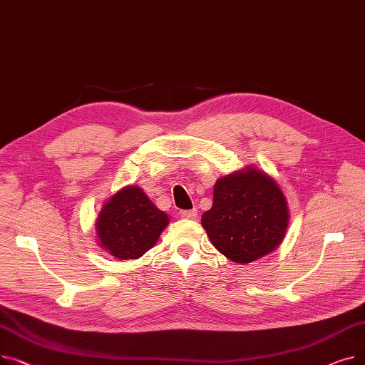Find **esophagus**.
Here are the masks:
<instances>
[{"instance_id":"obj_1","label":"esophagus","mask_w":365,"mask_h":365,"mask_svg":"<svg viewBox=\"0 0 365 365\" xmlns=\"http://www.w3.org/2000/svg\"><path fill=\"white\" fill-rule=\"evenodd\" d=\"M180 217L182 219H195L197 217V210L194 208V210H180Z\"/></svg>"}]
</instances>
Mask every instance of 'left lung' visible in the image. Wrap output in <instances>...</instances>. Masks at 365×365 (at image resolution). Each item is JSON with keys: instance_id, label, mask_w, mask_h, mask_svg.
Wrapping results in <instances>:
<instances>
[{"instance_id": "obj_1", "label": "left lung", "mask_w": 365, "mask_h": 365, "mask_svg": "<svg viewBox=\"0 0 365 365\" xmlns=\"http://www.w3.org/2000/svg\"><path fill=\"white\" fill-rule=\"evenodd\" d=\"M213 205L201 217L217 250L235 263H252L274 252L289 225V208L278 185L248 168L215 185Z\"/></svg>"}]
</instances>
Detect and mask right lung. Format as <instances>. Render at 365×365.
Here are the masks:
<instances>
[{
	"label": "right lung",
	"mask_w": 365,
	"mask_h": 365,
	"mask_svg": "<svg viewBox=\"0 0 365 365\" xmlns=\"http://www.w3.org/2000/svg\"><path fill=\"white\" fill-rule=\"evenodd\" d=\"M167 223V215L150 202L143 190L130 186L103 205L96 227L105 250L127 260L143 256L155 245Z\"/></svg>",
	"instance_id": "1"
}]
</instances>
